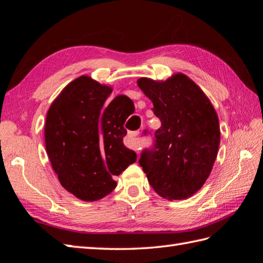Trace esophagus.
<instances>
[{"label":"esophagus","mask_w":263,"mask_h":263,"mask_svg":"<svg viewBox=\"0 0 263 263\" xmlns=\"http://www.w3.org/2000/svg\"><path fill=\"white\" fill-rule=\"evenodd\" d=\"M139 135V131H133V132H128V138H131V139H136V138ZM131 146L132 148H135L136 151H139L138 148V146L136 145V142H131Z\"/></svg>","instance_id":"34e87169"}]
</instances>
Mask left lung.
<instances>
[{"mask_svg": "<svg viewBox=\"0 0 263 263\" xmlns=\"http://www.w3.org/2000/svg\"><path fill=\"white\" fill-rule=\"evenodd\" d=\"M137 83L161 121L154 147L141 153L139 164L161 197H191L205 183L218 154L216 110L202 89L182 73L166 81L140 78Z\"/></svg>", "mask_w": 263, "mask_h": 263, "instance_id": "8db88e82", "label": "left lung"}]
</instances>
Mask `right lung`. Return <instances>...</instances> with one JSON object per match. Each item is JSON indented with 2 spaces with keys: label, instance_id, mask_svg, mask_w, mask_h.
Returning a JSON list of instances; mask_svg holds the SVG:
<instances>
[{
  "label": "right lung",
  "instance_id": "right-lung-1",
  "mask_svg": "<svg viewBox=\"0 0 263 263\" xmlns=\"http://www.w3.org/2000/svg\"><path fill=\"white\" fill-rule=\"evenodd\" d=\"M112 88L82 75L53 101L45 123V146L61 185L81 201L94 202L112 191L137 154L125 147L126 96L105 105Z\"/></svg>",
  "mask_w": 263,
  "mask_h": 263
}]
</instances>
